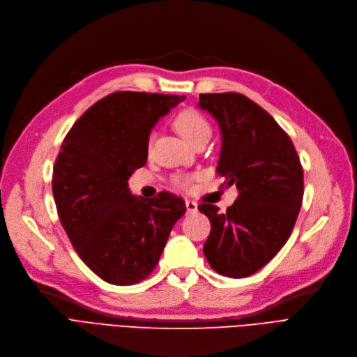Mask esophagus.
I'll use <instances>...</instances> for the list:
<instances>
[{
  "label": "esophagus",
  "instance_id": "esophagus-1",
  "mask_svg": "<svg viewBox=\"0 0 357 357\" xmlns=\"http://www.w3.org/2000/svg\"><path fill=\"white\" fill-rule=\"evenodd\" d=\"M185 208H188L189 213H195L197 212V203L193 200H185Z\"/></svg>",
  "mask_w": 357,
  "mask_h": 357
}]
</instances>
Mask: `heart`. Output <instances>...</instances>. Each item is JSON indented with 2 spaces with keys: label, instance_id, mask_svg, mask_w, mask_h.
Listing matches in <instances>:
<instances>
[{
  "label": "heart",
  "instance_id": "heart-1",
  "mask_svg": "<svg viewBox=\"0 0 357 357\" xmlns=\"http://www.w3.org/2000/svg\"><path fill=\"white\" fill-rule=\"evenodd\" d=\"M174 126L181 137L192 145L202 138L211 137L209 122L206 121L205 116L195 109H185L180 112L174 119ZM174 183L180 189H189L192 184V177L176 176Z\"/></svg>",
  "mask_w": 357,
  "mask_h": 357
}]
</instances>
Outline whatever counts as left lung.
Listing matches in <instances>:
<instances>
[{"instance_id":"obj_1","label":"left lung","mask_w":357,"mask_h":357,"mask_svg":"<svg viewBox=\"0 0 357 357\" xmlns=\"http://www.w3.org/2000/svg\"><path fill=\"white\" fill-rule=\"evenodd\" d=\"M199 98L222 133L216 172L225 188L235 184L240 192L225 213L199 205L211 220L203 252L216 273L247 278L289 240L302 205L303 169L289 135L252 100L240 93Z\"/></svg>"}]
</instances>
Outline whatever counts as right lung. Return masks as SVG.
I'll return each instance as SVG.
<instances>
[{
  "label": "right lung",
  "mask_w": 357,
  "mask_h": 357,
  "mask_svg": "<svg viewBox=\"0 0 357 357\" xmlns=\"http://www.w3.org/2000/svg\"><path fill=\"white\" fill-rule=\"evenodd\" d=\"M184 96L116 91L98 100L66 133L52 192L61 224L81 260L107 283L146 279L185 203L173 193L135 197L128 178L146 164L158 119Z\"/></svg>",
  "instance_id": "1"
}]
</instances>
